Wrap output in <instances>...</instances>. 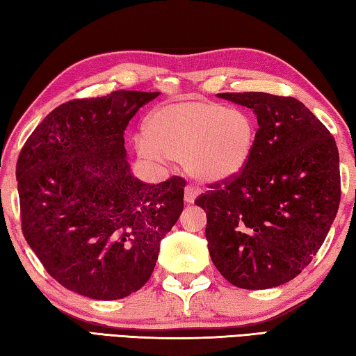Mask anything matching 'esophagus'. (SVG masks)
Masks as SVG:
<instances>
[{
  "mask_svg": "<svg viewBox=\"0 0 356 356\" xmlns=\"http://www.w3.org/2000/svg\"><path fill=\"white\" fill-rule=\"evenodd\" d=\"M197 195H200V190H197L196 186H193V185H186V186H185V196H184V200H185L186 204H193V202H195Z\"/></svg>",
  "mask_w": 356,
  "mask_h": 356,
  "instance_id": "obj_1",
  "label": "esophagus"
}]
</instances>
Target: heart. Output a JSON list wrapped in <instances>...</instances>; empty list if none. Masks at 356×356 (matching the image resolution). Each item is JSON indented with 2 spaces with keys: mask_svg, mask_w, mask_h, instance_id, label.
<instances>
[{
  "mask_svg": "<svg viewBox=\"0 0 356 356\" xmlns=\"http://www.w3.org/2000/svg\"><path fill=\"white\" fill-rule=\"evenodd\" d=\"M256 138V120L243 108L182 99L155 108L135 146L144 160H180L201 182H221L245 171Z\"/></svg>",
  "mask_w": 356,
  "mask_h": 356,
  "instance_id": "heart-1",
  "label": "heart"
}]
</instances>
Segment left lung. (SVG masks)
Listing matches in <instances>:
<instances>
[{
  "label": "left lung",
  "instance_id": "obj_1",
  "mask_svg": "<svg viewBox=\"0 0 356 356\" xmlns=\"http://www.w3.org/2000/svg\"><path fill=\"white\" fill-rule=\"evenodd\" d=\"M251 108L257 138L238 176L209 185L195 201L206 210L209 252L231 284L259 291L301 273L336 218L339 152L328 129L293 97L222 92Z\"/></svg>",
  "mask_w": 356,
  "mask_h": 356
}]
</instances>
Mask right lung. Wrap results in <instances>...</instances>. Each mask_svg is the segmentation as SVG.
<instances>
[{"instance_id": "1", "label": "right lung", "mask_w": 356, "mask_h": 356, "mask_svg": "<svg viewBox=\"0 0 356 356\" xmlns=\"http://www.w3.org/2000/svg\"><path fill=\"white\" fill-rule=\"evenodd\" d=\"M160 92L114 91L55 108L17 161L22 231L59 284L118 300L146 284L160 242L184 210L182 177H134L124 147L129 120Z\"/></svg>"}]
</instances>
